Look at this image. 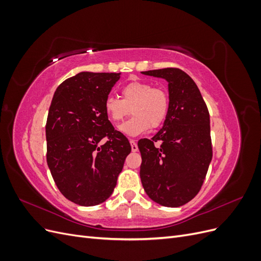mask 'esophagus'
<instances>
[{
  "instance_id": "34e87169",
  "label": "esophagus",
  "mask_w": 261,
  "mask_h": 261,
  "mask_svg": "<svg viewBox=\"0 0 261 261\" xmlns=\"http://www.w3.org/2000/svg\"><path fill=\"white\" fill-rule=\"evenodd\" d=\"M129 143H130V146H132V151H133V152H136L137 150H138V146H137V144H136V141L134 140V139H130Z\"/></svg>"
}]
</instances>
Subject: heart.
Wrapping results in <instances>:
<instances>
[{"label":"heart","instance_id":"1","mask_svg":"<svg viewBox=\"0 0 261 261\" xmlns=\"http://www.w3.org/2000/svg\"><path fill=\"white\" fill-rule=\"evenodd\" d=\"M103 108L113 123H120L130 113L128 121L120 126L127 136H138L150 127L156 128L163 124L170 109L169 94L160 87H152L146 82H130L122 88V99L108 96Z\"/></svg>","mask_w":261,"mask_h":261}]
</instances>
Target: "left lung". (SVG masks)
I'll return each instance as SVG.
<instances>
[{
	"mask_svg": "<svg viewBox=\"0 0 261 261\" xmlns=\"http://www.w3.org/2000/svg\"><path fill=\"white\" fill-rule=\"evenodd\" d=\"M169 83L170 109L162 128L140 139V178L147 195L164 207H180L198 194L212 159L210 116L195 82L179 68L141 72ZM160 141L162 145L154 144Z\"/></svg>",
	"mask_w": 261,
	"mask_h": 261,
	"instance_id": "1",
	"label": "left lung"
}]
</instances>
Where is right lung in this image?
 I'll list each match as a JSON object with an SVG mask.
<instances>
[{
  "mask_svg": "<svg viewBox=\"0 0 261 261\" xmlns=\"http://www.w3.org/2000/svg\"><path fill=\"white\" fill-rule=\"evenodd\" d=\"M121 73L82 72L63 82L45 125L46 162L60 192L80 206L106 201L132 147L114 129L103 102ZM107 143L99 145L101 139Z\"/></svg>",
  "mask_w": 261,
  "mask_h": 261,
  "instance_id": "right-lung-1",
  "label": "right lung"
}]
</instances>
